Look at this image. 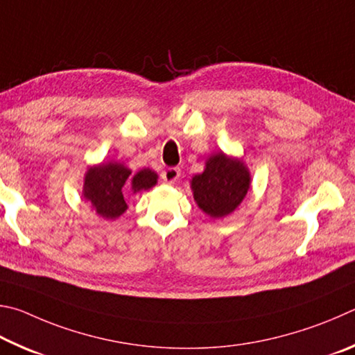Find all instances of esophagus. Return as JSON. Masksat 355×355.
I'll return each mask as SVG.
<instances>
[{
  "mask_svg": "<svg viewBox=\"0 0 355 355\" xmlns=\"http://www.w3.org/2000/svg\"><path fill=\"white\" fill-rule=\"evenodd\" d=\"M179 176H181V170L174 166L166 168V170L162 171V179H164L166 184H174L179 179Z\"/></svg>",
  "mask_w": 355,
  "mask_h": 355,
  "instance_id": "obj_1",
  "label": "esophagus"
}]
</instances>
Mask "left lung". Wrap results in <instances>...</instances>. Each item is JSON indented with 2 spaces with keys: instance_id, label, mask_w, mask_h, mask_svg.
<instances>
[{
  "instance_id": "left-lung-1",
  "label": "left lung",
  "mask_w": 355,
  "mask_h": 355,
  "mask_svg": "<svg viewBox=\"0 0 355 355\" xmlns=\"http://www.w3.org/2000/svg\"><path fill=\"white\" fill-rule=\"evenodd\" d=\"M193 200L210 218H225L245 200L251 187V173L243 159L215 153L206 160L204 171L190 181Z\"/></svg>"
}]
</instances>
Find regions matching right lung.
I'll return each instance as SVG.
<instances>
[{
    "label": "right lung",
    "instance_id": "right-lung-1",
    "mask_svg": "<svg viewBox=\"0 0 355 355\" xmlns=\"http://www.w3.org/2000/svg\"><path fill=\"white\" fill-rule=\"evenodd\" d=\"M157 173L149 168H141L134 176H130V170L124 164L114 160L101 162V164L87 168L83 196L104 220H116L128 209L123 196L124 185L130 182V190L139 193V191L153 189L157 184Z\"/></svg>",
    "mask_w": 355,
    "mask_h": 355
}]
</instances>
